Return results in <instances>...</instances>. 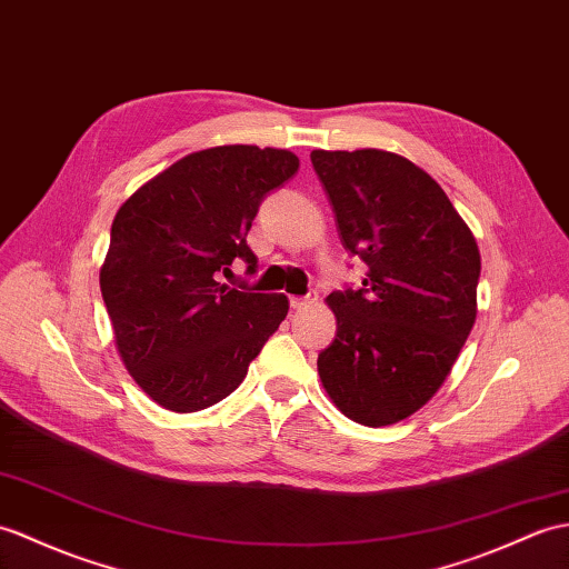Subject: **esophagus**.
I'll use <instances>...</instances> for the list:
<instances>
[{"label":"esophagus","instance_id":"1","mask_svg":"<svg viewBox=\"0 0 569 569\" xmlns=\"http://www.w3.org/2000/svg\"><path fill=\"white\" fill-rule=\"evenodd\" d=\"M315 302H317V293L312 290V293L302 296V298H290V308H293V310H302V308L315 306Z\"/></svg>","mask_w":569,"mask_h":569}]
</instances>
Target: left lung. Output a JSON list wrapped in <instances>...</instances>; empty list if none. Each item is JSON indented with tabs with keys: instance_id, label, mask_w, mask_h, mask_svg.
I'll use <instances>...</instances> for the list:
<instances>
[{
	"instance_id": "obj_1",
	"label": "left lung",
	"mask_w": 569,
	"mask_h": 569,
	"mask_svg": "<svg viewBox=\"0 0 569 569\" xmlns=\"http://www.w3.org/2000/svg\"><path fill=\"white\" fill-rule=\"evenodd\" d=\"M337 232L368 273L327 296L337 337L317 371L366 427L415 415L441 388L478 315L480 249L425 169L382 150H312Z\"/></svg>"
}]
</instances>
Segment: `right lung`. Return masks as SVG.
Returning a JSON list of instances; mask_svg holds the SVG:
<instances>
[{"label":"right lung","instance_id":"obj_1","mask_svg":"<svg viewBox=\"0 0 569 569\" xmlns=\"http://www.w3.org/2000/svg\"><path fill=\"white\" fill-rule=\"evenodd\" d=\"M288 150L222 144L181 157L128 198L111 224L101 296L138 386L171 412H198L240 386L288 315V298L220 283L269 191L298 171Z\"/></svg>","mask_w":569,"mask_h":569}]
</instances>
